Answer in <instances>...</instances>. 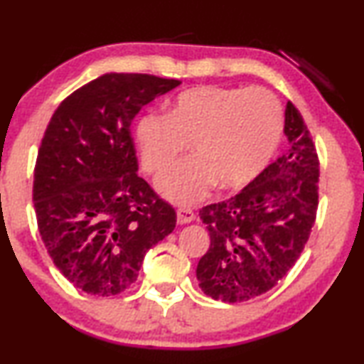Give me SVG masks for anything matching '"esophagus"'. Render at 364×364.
<instances>
[{
	"label": "esophagus",
	"instance_id": "obj_1",
	"mask_svg": "<svg viewBox=\"0 0 364 364\" xmlns=\"http://www.w3.org/2000/svg\"><path fill=\"white\" fill-rule=\"evenodd\" d=\"M194 219V213L189 208H178L176 221L178 224H188Z\"/></svg>",
	"mask_w": 364,
	"mask_h": 364
}]
</instances>
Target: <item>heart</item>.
Returning <instances> with one entry per match:
<instances>
[{
  "label": "heart",
  "mask_w": 364,
  "mask_h": 364,
  "mask_svg": "<svg viewBox=\"0 0 364 364\" xmlns=\"http://www.w3.org/2000/svg\"><path fill=\"white\" fill-rule=\"evenodd\" d=\"M282 107L272 92L254 87L199 85L178 94L168 114L150 112L136 124L141 165L160 173L191 141L193 156L158 178L171 201L201 199L213 184L239 189L267 166L282 133Z\"/></svg>",
  "instance_id": "1"
}]
</instances>
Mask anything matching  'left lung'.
<instances>
[{
    "mask_svg": "<svg viewBox=\"0 0 364 364\" xmlns=\"http://www.w3.org/2000/svg\"><path fill=\"white\" fill-rule=\"evenodd\" d=\"M289 148L242 191L199 211L211 237L199 259V287L235 304L265 294L294 267L318 208L320 163L311 135L291 102L285 107Z\"/></svg>",
    "mask_w": 364,
    "mask_h": 364,
    "instance_id": "1",
    "label": "left lung"
}]
</instances>
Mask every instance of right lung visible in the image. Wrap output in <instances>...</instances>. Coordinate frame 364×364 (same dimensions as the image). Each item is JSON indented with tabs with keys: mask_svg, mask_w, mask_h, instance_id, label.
<instances>
[{
	"mask_svg": "<svg viewBox=\"0 0 364 364\" xmlns=\"http://www.w3.org/2000/svg\"><path fill=\"white\" fill-rule=\"evenodd\" d=\"M180 84L104 74L60 102L44 132L33 186L39 234L55 267L85 294L129 289L148 249L176 226L175 209L136 175L130 125Z\"/></svg>",
	"mask_w": 364,
	"mask_h": 364,
	"instance_id": "obj_1",
	"label": "right lung"
}]
</instances>
